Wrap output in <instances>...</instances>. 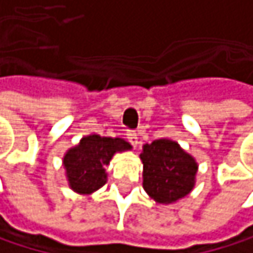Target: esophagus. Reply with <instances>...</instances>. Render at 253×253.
Returning <instances> with one entry per match:
<instances>
[{"instance_id":"esophagus-1","label":"esophagus","mask_w":253,"mask_h":253,"mask_svg":"<svg viewBox=\"0 0 253 253\" xmlns=\"http://www.w3.org/2000/svg\"><path fill=\"white\" fill-rule=\"evenodd\" d=\"M127 139H128V142H130L133 146H137V145H139V134H137L136 131H128V133H127Z\"/></svg>"}]
</instances>
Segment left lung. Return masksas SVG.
Returning a JSON list of instances; mask_svg holds the SVG:
<instances>
[{
  "label": "left lung",
  "mask_w": 253,
  "mask_h": 253,
  "mask_svg": "<svg viewBox=\"0 0 253 253\" xmlns=\"http://www.w3.org/2000/svg\"><path fill=\"white\" fill-rule=\"evenodd\" d=\"M139 158L143 164V189L157 204H174L193 190L198 163L176 140L161 137L145 143Z\"/></svg>",
  "instance_id": "1"
}]
</instances>
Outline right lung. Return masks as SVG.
Listing matches in <instances>:
<instances>
[{"label":"right lung","mask_w":253,"mask_h":253,"mask_svg":"<svg viewBox=\"0 0 253 253\" xmlns=\"http://www.w3.org/2000/svg\"><path fill=\"white\" fill-rule=\"evenodd\" d=\"M130 149L131 145L122 137H104L96 133L83 136L63 157L69 187L79 195H92L107 183L105 167L113 157Z\"/></svg>","instance_id":"add662e5"}]
</instances>
